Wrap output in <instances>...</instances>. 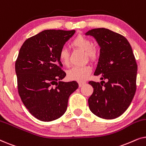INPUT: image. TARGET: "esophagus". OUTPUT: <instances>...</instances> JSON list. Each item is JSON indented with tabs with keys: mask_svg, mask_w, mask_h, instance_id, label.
Here are the masks:
<instances>
[{
	"mask_svg": "<svg viewBox=\"0 0 146 146\" xmlns=\"http://www.w3.org/2000/svg\"><path fill=\"white\" fill-rule=\"evenodd\" d=\"M78 84H79V86L81 87V86H82L85 85L86 84V82H84V81H80Z\"/></svg>",
	"mask_w": 146,
	"mask_h": 146,
	"instance_id": "34e87169",
	"label": "esophagus"
}]
</instances>
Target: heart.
<instances>
[{
    "mask_svg": "<svg viewBox=\"0 0 146 146\" xmlns=\"http://www.w3.org/2000/svg\"><path fill=\"white\" fill-rule=\"evenodd\" d=\"M72 46L76 48L85 51L86 58L91 60H95L98 56V52L94 46H92V42L88 38L83 35H78L73 40ZM59 60L65 66L70 64V56L67 49L62 48L59 52ZM92 67L90 66L73 67L68 72V78L72 80L84 81L92 72Z\"/></svg>",
    "mask_w": 146,
    "mask_h": 146,
    "instance_id": "heart-1",
    "label": "heart"
}]
</instances>
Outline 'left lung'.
Wrapping results in <instances>:
<instances>
[{
	"instance_id": "8db88e82",
	"label": "left lung",
	"mask_w": 146,
	"mask_h": 146,
	"mask_svg": "<svg viewBox=\"0 0 146 146\" xmlns=\"http://www.w3.org/2000/svg\"><path fill=\"white\" fill-rule=\"evenodd\" d=\"M85 35L94 38L100 48L94 74L102 80L88 82L94 88L90 110L101 118H116L130 105L136 90L137 66L132 48L124 36L104 28L90 30Z\"/></svg>"
}]
</instances>
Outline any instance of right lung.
<instances>
[{"instance_id":"1","label":"right lung","mask_w":146,"mask_h":146,"mask_svg":"<svg viewBox=\"0 0 146 146\" xmlns=\"http://www.w3.org/2000/svg\"><path fill=\"white\" fill-rule=\"evenodd\" d=\"M76 31L46 30L28 38L15 63L18 89L24 105L40 121L55 120L66 112L68 98L78 88L76 81H60L59 52Z\"/></svg>"}]
</instances>
